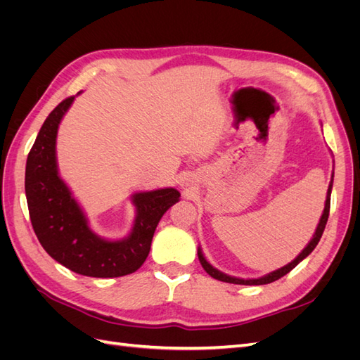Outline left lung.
<instances>
[{"label": "left lung", "instance_id": "1", "mask_svg": "<svg viewBox=\"0 0 360 360\" xmlns=\"http://www.w3.org/2000/svg\"><path fill=\"white\" fill-rule=\"evenodd\" d=\"M332 177H333V176H332ZM330 192H332V181H330L329 189H328V198H326L324 212H323V214H321V219H320V222H319L317 230H315L314 237L311 238V242L308 243V246L304 248V249L302 250V252L297 255V258H294L290 264H287V266H284V267H281V269H278V270H275V271H271V274H269V275H266V276H263V278H258V279H238V278H233V276H228V275L222 274V271L214 269L210 263H207V259L204 258V255H202V252H201V249L198 248V258H200V263H201L202 269H204V270L207 271V274H209L212 278H214V279H217V281L230 282V284H240V285H264V284H270V282H274V281H278V279L282 278V276H285V275L288 274V271H291L294 267H296L303 258H307V257L312 252V250L315 249V246L319 245L320 238H321V236H323L324 228H326V224H328V219H329V212H330Z\"/></svg>", "mask_w": 360, "mask_h": 360}]
</instances>
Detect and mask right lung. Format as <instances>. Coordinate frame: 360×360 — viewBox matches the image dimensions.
<instances>
[{"label": "right lung", "instance_id": "add662e5", "mask_svg": "<svg viewBox=\"0 0 360 360\" xmlns=\"http://www.w3.org/2000/svg\"><path fill=\"white\" fill-rule=\"evenodd\" d=\"M73 99H64L48 115L28 153L25 195L32 230L43 249L75 274L91 278L134 274L144 264L160 217L179 201L180 192L167 188L135 193L132 233L117 242L97 237L57 169V130Z\"/></svg>", "mask_w": 360, "mask_h": 360}]
</instances>
